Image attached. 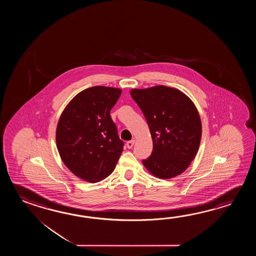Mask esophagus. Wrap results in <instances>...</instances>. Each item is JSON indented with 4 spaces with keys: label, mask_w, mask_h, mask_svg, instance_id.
I'll use <instances>...</instances> for the list:
<instances>
[{
    "label": "esophagus",
    "mask_w": 256,
    "mask_h": 256,
    "mask_svg": "<svg viewBox=\"0 0 256 256\" xmlns=\"http://www.w3.org/2000/svg\"><path fill=\"white\" fill-rule=\"evenodd\" d=\"M134 144V140H130V141H128L127 142V144H126V146H127V147H128L129 149L132 148Z\"/></svg>",
    "instance_id": "obj_1"
}]
</instances>
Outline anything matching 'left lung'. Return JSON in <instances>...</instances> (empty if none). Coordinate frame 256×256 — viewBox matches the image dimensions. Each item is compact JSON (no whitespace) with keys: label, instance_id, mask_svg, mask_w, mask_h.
<instances>
[{"label":"left lung","instance_id":"obj_1","mask_svg":"<svg viewBox=\"0 0 256 256\" xmlns=\"http://www.w3.org/2000/svg\"><path fill=\"white\" fill-rule=\"evenodd\" d=\"M130 96L146 117L152 139L151 156L142 160L154 176L169 180L182 174L196 156L202 120L196 106L174 88H134Z\"/></svg>","mask_w":256,"mask_h":256}]
</instances>
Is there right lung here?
<instances>
[{"mask_svg": "<svg viewBox=\"0 0 256 256\" xmlns=\"http://www.w3.org/2000/svg\"><path fill=\"white\" fill-rule=\"evenodd\" d=\"M122 90L88 88L72 98L60 116L56 141L66 166L82 180L95 183L114 170L124 142L110 114Z\"/></svg>", "mask_w": 256, "mask_h": 256, "instance_id": "right-lung-1", "label": "right lung"}]
</instances>
